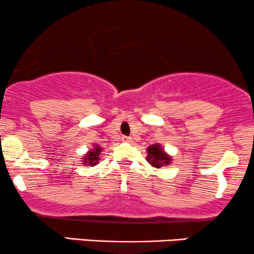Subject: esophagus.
Here are the masks:
<instances>
[{"label":"esophagus","mask_w":254,"mask_h":254,"mask_svg":"<svg viewBox=\"0 0 254 254\" xmlns=\"http://www.w3.org/2000/svg\"><path fill=\"white\" fill-rule=\"evenodd\" d=\"M122 141H123V142H127V143H131L132 138H131V137H127V136H123Z\"/></svg>","instance_id":"esophagus-1"}]
</instances>
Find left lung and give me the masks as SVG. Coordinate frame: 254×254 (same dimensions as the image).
<instances>
[{"label":"left lung","instance_id":"8db88e82","mask_svg":"<svg viewBox=\"0 0 254 254\" xmlns=\"http://www.w3.org/2000/svg\"><path fill=\"white\" fill-rule=\"evenodd\" d=\"M147 161L154 168H161L164 165H169L171 163V157L165 153L164 148H161L160 144L155 143L147 148Z\"/></svg>","mask_w":254,"mask_h":254}]
</instances>
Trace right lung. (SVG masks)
Wrapping results in <instances>:
<instances>
[{"label": "right lung", "instance_id": "obj_1", "mask_svg": "<svg viewBox=\"0 0 254 254\" xmlns=\"http://www.w3.org/2000/svg\"><path fill=\"white\" fill-rule=\"evenodd\" d=\"M101 147L100 146H96L94 147L93 149L91 150H89L88 153H86L85 154V157L83 158V164H84V165H86V166H94V165H96L97 163H99V160H100V152H101Z\"/></svg>", "mask_w": 254, "mask_h": 254}]
</instances>
